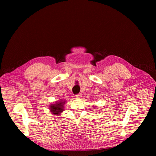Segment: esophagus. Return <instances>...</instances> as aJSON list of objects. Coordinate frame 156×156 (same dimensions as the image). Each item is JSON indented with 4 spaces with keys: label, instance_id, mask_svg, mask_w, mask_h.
Segmentation results:
<instances>
[{
    "label": "esophagus",
    "instance_id": "1",
    "mask_svg": "<svg viewBox=\"0 0 156 156\" xmlns=\"http://www.w3.org/2000/svg\"><path fill=\"white\" fill-rule=\"evenodd\" d=\"M81 96H82V94L81 93H79V94L75 95V98H81Z\"/></svg>",
    "mask_w": 156,
    "mask_h": 156
}]
</instances>
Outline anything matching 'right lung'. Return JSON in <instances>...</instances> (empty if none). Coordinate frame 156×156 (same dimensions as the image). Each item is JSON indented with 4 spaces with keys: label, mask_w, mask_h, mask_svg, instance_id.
<instances>
[{
    "label": "right lung",
    "mask_w": 156,
    "mask_h": 156,
    "mask_svg": "<svg viewBox=\"0 0 156 156\" xmlns=\"http://www.w3.org/2000/svg\"><path fill=\"white\" fill-rule=\"evenodd\" d=\"M65 101H60V102H57V103L51 104L50 106V110L52 112V114L54 115H60L61 112H62V111L63 110V105Z\"/></svg>",
    "instance_id": "right-lung-1"
}]
</instances>
